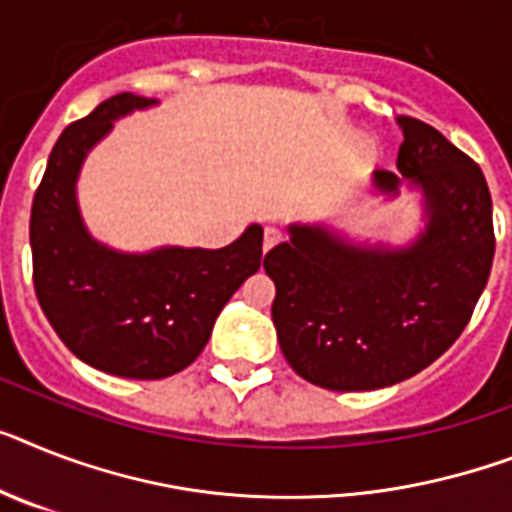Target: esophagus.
Returning <instances> with one entry per match:
<instances>
[{"instance_id":"1","label":"esophagus","mask_w":512,"mask_h":512,"mask_svg":"<svg viewBox=\"0 0 512 512\" xmlns=\"http://www.w3.org/2000/svg\"><path fill=\"white\" fill-rule=\"evenodd\" d=\"M280 240H282V232L277 230V227H266V230H264V251H269V248L277 246Z\"/></svg>"}]
</instances>
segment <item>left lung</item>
I'll return each mask as SVG.
<instances>
[{"label": "left lung", "instance_id": "1", "mask_svg": "<svg viewBox=\"0 0 512 512\" xmlns=\"http://www.w3.org/2000/svg\"><path fill=\"white\" fill-rule=\"evenodd\" d=\"M398 125V172L374 170L371 185L387 201L418 190L416 238L390 246L293 222L264 259L282 353L324 390H379L426 369L466 329L492 272V196L479 164L426 122Z\"/></svg>", "mask_w": 512, "mask_h": 512}]
</instances>
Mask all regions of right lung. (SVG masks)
Instances as JSON below:
<instances>
[{"label":"right lung","mask_w":512,"mask_h":512,"mask_svg":"<svg viewBox=\"0 0 512 512\" xmlns=\"http://www.w3.org/2000/svg\"><path fill=\"white\" fill-rule=\"evenodd\" d=\"M159 101L117 94L54 143L31 209L33 285L46 319L80 361L128 379H164L196 361L219 311L261 266V225L225 248H109L78 206L86 156L114 122Z\"/></svg>","instance_id":"1"}]
</instances>
